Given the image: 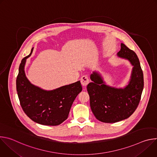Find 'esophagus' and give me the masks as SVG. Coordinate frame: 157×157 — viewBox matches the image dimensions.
Instances as JSON below:
<instances>
[{"mask_svg": "<svg viewBox=\"0 0 157 157\" xmlns=\"http://www.w3.org/2000/svg\"><path fill=\"white\" fill-rule=\"evenodd\" d=\"M89 80L87 76H83L81 77V82L82 86H83L84 87H86L87 85V84L89 83Z\"/></svg>", "mask_w": 157, "mask_h": 157, "instance_id": "1", "label": "esophagus"}]
</instances>
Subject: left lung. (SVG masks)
<instances>
[{
  "mask_svg": "<svg viewBox=\"0 0 157 157\" xmlns=\"http://www.w3.org/2000/svg\"><path fill=\"white\" fill-rule=\"evenodd\" d=\"M117 56L133 66L130 78L124 87L110 86L99 71L90 75L92 82L87 86L90 106L96 118L105 123H114L129 117L137 109L144 89V75L139 59L124 43Z\"/></svg>",
  "mask_w": 157,
  "mask_h": 157,
  "instance_id": "1",
  "label": "left lung"
}]
</instances>
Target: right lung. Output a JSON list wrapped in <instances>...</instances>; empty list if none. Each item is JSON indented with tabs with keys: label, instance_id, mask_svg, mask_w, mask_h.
I'll use <instances>...</instances> for the list:
<instances>
[{
	"label": "right lung",
	"instance_id": "obj_1",
	"mask_svg": "<svg viewBox=\"0 0 157 157\" xmlns=\"http://www.w3.org/2000/svg\"><path fill=\"white\" fill-rule=\"evenodd\" d=\"M29 55L22 59L17 78V91L20 105L33 121L44 125H58L68 117L71 105L80 92V81L45 90L32 84L26 76L25 66Z\"/></svg>",
	"mask_w": 157,
	"mask_h": 157
}]
</instances>
